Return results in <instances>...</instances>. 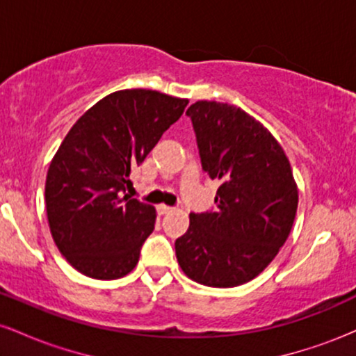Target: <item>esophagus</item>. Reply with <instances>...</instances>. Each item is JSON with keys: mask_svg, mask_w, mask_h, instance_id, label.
<instances>
[{"mask_svg": "<svg viewBox=\"0 0 356 356\" xmlns=\"http://www.w3.org/2000/svg\"><path fill=\"white\" fill-rule=\"evenodd\" d=\"M157 211H159V214L165 216V214H170V212L174 211V207H169V206H164V204H161V206L157 207Z\"/></svg>", "mask_w": 356, "mask_h": 356, "instance_id": "1", "label": "esophagus"}]
</instances>
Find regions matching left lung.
<instances>
[{
	"mask_svg": "<svg viewBox=\"0 0 356 356\" xmlns=\"http://www.w3.org/2000/svg\"><path fill=\"white\" fill-rule=\"evenodd\" d=\"M204 172L220 182L216 211L191 212L175 241L179 266L195 283L234 288L263 273L288 239L298 186L283 147L254 117L220 102L187 108Z\"/></svg>",
	"mask_w": 356,
	"mask_h": 356,
	"instance_id": "obj_1",
	"label": "left lung"
}]
</instances>
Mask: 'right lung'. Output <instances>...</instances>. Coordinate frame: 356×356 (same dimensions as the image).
Segmentation results:
<instances>
[{
    "label": "right lung",
    "instance_id": "1",
    "mask_svg": "<svg viewBox=\"0 0 356 356\" xmlns=\"http://www.w3.org/2000/svg\"><path fill=\"white\" fill-rule=\"evenodd\" d=\"M187 104L157 90H118L63 138L48 167L44 201L53 241L81 275L118 280L137 266L157 214L125 189Z\"/></svg>",
    "mask_w": 356,
    "mask_h": 356
}]
</instances>
